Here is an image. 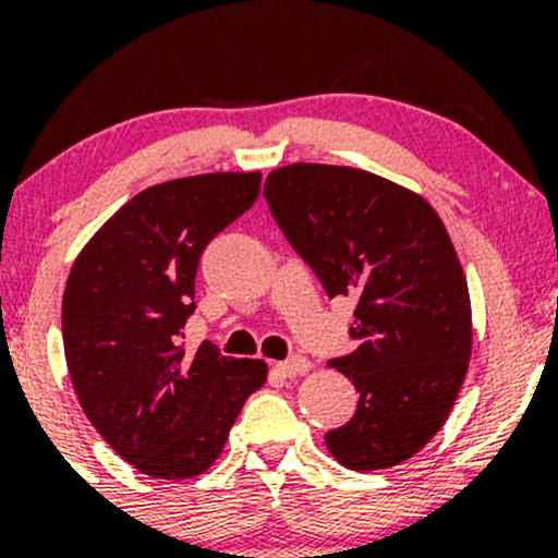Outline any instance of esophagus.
Masks as SVG:
<instances>
[{
	"mask_svg": "<svg viewBox=\"0 0 558 558\" xmlns=\"http://www.w3.org/2000/svg\"><path fill=\"white\" fill-rule=\"evenodd\" d=\"M275 369H278L283 377H299V375H306L312 369V362L304 360V356H293V360H286V362H278L275 364Z\"/></svg>",
	"mask_w": 558,
	"mask_h": 558,
	"instance_id": "esophagus-1",
	"label": "esophagus"
}]
</instances>
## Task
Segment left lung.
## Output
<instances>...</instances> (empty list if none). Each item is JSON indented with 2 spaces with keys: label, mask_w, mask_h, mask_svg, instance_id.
Listing matches in <instances>:
<instances>
[{
  "label": "left lung",
  "mask_w": 558,
  "mask_h": 558,
  "mask_svg": "<svg viewBox=\"0 0 558 558\" xmlns=\"http://www.w3.org/2000/svg\"><path fill=\"white\" fill-rule=\"evenodd\" d=\"M270 213L328 296L356 301L354 417L325 435L336 462L388 470L444 427L472 356L470 288L451 235L417 191L343 165L293 162L265 181Z\"/></svg>",
  "instance_id": "1"
}]
</instances>
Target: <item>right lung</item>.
Here are the masks:
<instances>
[{"label":"right lung","instance_id":"1","mask_svg":"<svg viewBox=\"0 0 558 558\" xmlns=\"http://www.w3.org/2000/svg\"><path fill=\"white\" fill-rule=\"evenodd\" d=\"M262 172H204L149 185L114 213L73 262L62 343L81 409L118 457L159 480L217 462L230 427L265 386L262 360L202 343L185 354L204 246L257 202Z\"/></svg>","mask_w":558,"mask_h":558}]
</instances>
